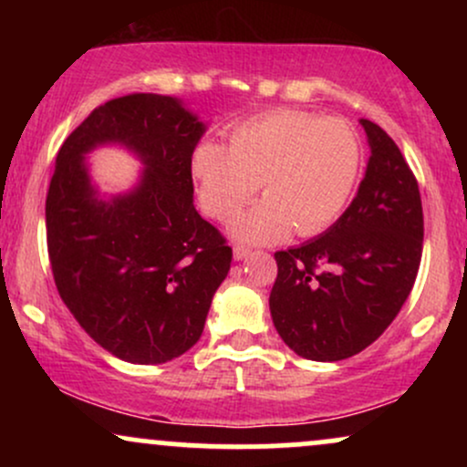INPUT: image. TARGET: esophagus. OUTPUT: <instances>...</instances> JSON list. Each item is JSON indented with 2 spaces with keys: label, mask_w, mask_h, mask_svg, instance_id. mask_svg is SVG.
I'll use <instances>...</instances> for the list:
<instances>
[{
  "label": "esophagus",
  "mask_w": 467,
  "mask_h": 467,
  "mask_svg": "<svg viewBox=\"0 0 467 467\" xmlns=\"http://www.w3.org/2000/svg\"><path fill=\"white\" fill-rule=\"evenodd\" d=\"M250 248H245V245H234L233 248V256L237 261H241V259H245V256H250Z\"/></svg>",
  "instance_id": "34e87169"
}]
</instances>
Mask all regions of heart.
Returning <instances> with one entry per match:
<instances>
[{
    "mask_svg": "<svg viewBox=\"0 0 467 467\" xmlns=\"http://www.w3.org/2000/svg\"><path fill=\"white\" fill-rule=\"evenodd\" d=\"M189 171L202 211L219 222L261 184L264 200L230 226L237 239L270 244L292 230L314 237L345 213L362 171V142L342 118L275 109L234 125L230 144L202 138Z\"/></svg>",
    "mask_w": 467,
    "mask_h": 467,
    "instance_id": "obj_1",
    "label": "heart"
}]
</instances>
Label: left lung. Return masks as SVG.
<instances>
[{"label": "left lung", "instance_id": "8db88e82", "mask_svg": "<svg viewBox=\"0 0 467 467\" xmlns=\"http://www.w3.org/2000/svg\"><path fill=\"white\" fill-rule=\"evenodd\" d=\"M371 147L351 206L298 248L276 252L270 314L301 358L336 362L384 334L417 278L423 245L420 186L382 127L360 120Z\"/></svg>", "mask_w": 467, "mask_h": 467}]
</instances>
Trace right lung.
Listing matches in <instances>:
<instances>
[{"instance_id":"right-lung-1","label":"right lung","mask_w":467,"mask_h":467,"mask_svg":"<svg viewBox=\"0 0 467 467\" xmlns=\"http://www.w3.org/2000/svg\"><path fill=\"white\" fill-rule=\"evenodd\" d=\"M206 125L182 100L130 94L96 107L58 149L46 197L58 296L111 356L162 364L200 340L233 248L192 206L189 158ZM120 143L145 169L130 193L99 197L84 153Z\"/></svg>"}]
</instances>
